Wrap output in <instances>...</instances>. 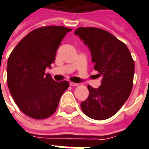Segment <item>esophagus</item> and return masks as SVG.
Wrapping results in <instances>:
<instances>
[{
	"instance_id": "obj_1",
	"label": "esophagus",
	"mask_w": 149,
	"mask_h": 149,
	"mask_svg": "<svg viewBox=\"0 0 149 149\" xmlns=\"http://www.w3.org/2000/svg\"><path fill=\"white\" fill-rule=\"evenodd\" d=\"M70 85L72 86V87H74V86H78V85H79V84L74 83V82H70Z\"/></svg>"
}]
</instances>
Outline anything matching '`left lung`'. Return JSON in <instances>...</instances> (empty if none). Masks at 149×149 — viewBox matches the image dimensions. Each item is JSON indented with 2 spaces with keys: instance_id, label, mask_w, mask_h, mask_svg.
<instances>
[{
  "instance_id": "left-lung-1",
  "label": "left lung",
  "mask_w": 149,
  "mask_h": 149,
  "mask_svg": "<svg viewBox=\"0 0 149 149\" xmlns=\"http://www.w3.org/2000/svg\"><path fill=\"white\" fill-rule=\"evenodd\" d=\"M89 46L98 77V89L88 85L89 95L81 103L83 113L96 120L113 116L128 100L133 89L134 61L127 45L100 28L79 27L74 31Z\"/></svg>"
}]
</instances>
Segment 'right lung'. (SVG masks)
<instances>
[{
    "label": "right lung",
    "mask_w": 149,
    "mask_h": 149,
    "mask_svg": "<svg viewBox=\"0 0 149 149\" xmlns=\"http://www.w3.org/2000/svg\"><path fill=\"white\" fill-rule=\"evenodd\" d=\"M64 26H42L31 31L12 50L7 63V84L15 103L26 115L45 119L56 111L69 82H55L45 69L66 33Z\"/></svg>",
    "instance_id": "right-lung-1"
}]
</instances>
